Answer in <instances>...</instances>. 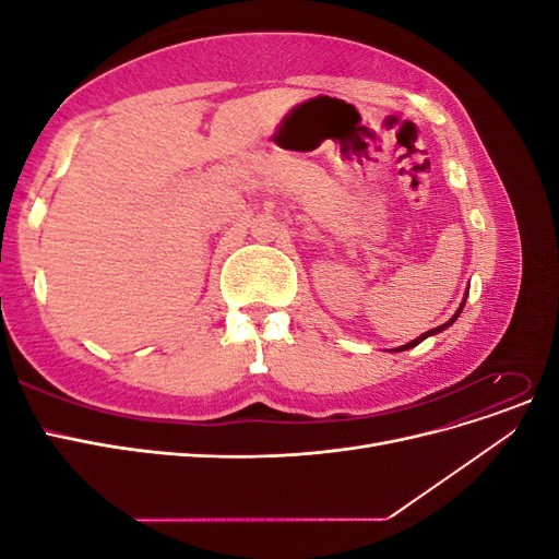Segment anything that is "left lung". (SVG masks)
<instances>
[{
	"label": "left lung",
	"mask_w": 559,
	"mask_h": 559,
	"mask_svg": "<svg viewBox=\"0 0 559 559\" xmlns=\"http://www.w3.org/2000/svg\"><path fill=\"white\" fill-rule=\"evenodd\" d=\"M466 296H468V292L464 294V300H462V306L460 308H456V312L445 321V324H441V326H438V329H431V331H427V333H421L419 337H415V341L413 343H405V345H401V347H396V349H392V352H405V349H411V347H415V345H419L421 341H427V337L429 335H436V333H441V331H445L448 326H452L454 324V321H456V317H460L462 314V310H464V302H466Z\"/></svg>",
	"instance_id": "left-lung-1"
}]
</instances>
